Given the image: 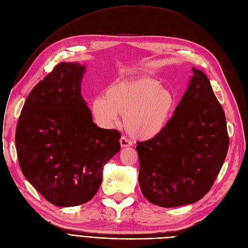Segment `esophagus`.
<instances>
[{"instance_id": "1", "label": "esophagus", "mask_w": 248, "mask_h": 248, "mask_svg": "<svg viewBox=\"0 0 248 248\" xmlns=\"http://www.w3.org/2000/svg\"><path fill=\"white\" fill-rule=\"evenodd\" d=\"M120 145H121L122 148H125V147H130V146L132 145V143H131V141H129L126 137L122 136V137L120 138Z\"/></svg>"}]
</instances>
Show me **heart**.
<instances>
[{
  "instance_id": "obj_1",
  "label": "heart",
  "mask_w": 248,
  "mask_h": 248,
  "mask_svg": "<svg viewBox=\"0 0 248 248\" xmlns=\"http://www.w3.org/2000/svg\"><path fill=\"white\" fill-rule=\"evenodd\" d=\"M177 104L175 94L153 78H139L111 83L104 97L91 102V111L96 121L111 127L123 115L125 130L135 139L150 140L167 127Z\"/></svg>"
}]
</instances>
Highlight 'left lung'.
Returning a JSON list of instances; mask_svg holds the SVG:
<instances>
[{"mask_svg":"<svg viewBox=\"0 0 248 248\" xmlns=\"http://www.w3.org/2000/svg\"><path fill=\"white\" fill-rule=\"evenodd\" d=\"M186 91L167 127L138 142L139 185L144 197L163 207L189 204L213 186L230 138L224 111L207 76L193 67Z\"/></svg>","mask_w":248,"mask_h":248,"instance_id":"8db88e82","label":"left lung"}]
</instances>
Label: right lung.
Returning <instances> with one entry per match:
<instances>
[{
	"instance_id": "obj_1",
	"label": "right lung",
	"mask_w": 248,
	"mask_h": 248,
	"mask_svg": "<svg viewBox=\"0 0 248 248\" xmlns=\"http://www.w3.org/2000/svg\"><path fill=\"white\" fill-rule=\"evenodd\" d=\"M85 65L61 62L29 94L18 117L16 148L26 179L47 202H89L104 165L120 151V132L95 125L81 95Z\"/></svg>"
}]
</instances>
